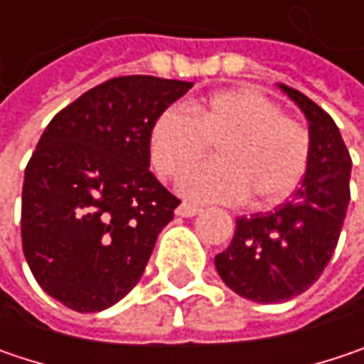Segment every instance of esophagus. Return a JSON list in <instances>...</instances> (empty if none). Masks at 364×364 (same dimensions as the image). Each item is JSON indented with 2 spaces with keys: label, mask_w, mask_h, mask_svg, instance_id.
I'll return each mask as SVG.
<instances>
[{
  "label": "esophagus",
  "mask_w": 364,
  "mask_h": 364,
  "mask_svg": "<svg viewBox=\"0 0 364 364\" xmlns=\"http://www.w3.org/2000/svg\"><path fill=\"white\" fill-rule=\"evenodd\" d=\"M198 211H200V207H196V205H191V203H180V205H178V209H176V215H180V218H195Z\"/></svg>",
  "instance_id": "34e87169"
}]
</instances>
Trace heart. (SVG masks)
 I'll use <instances>...</instances> for the list:
<instances>
[{
	"mask_svg": "<svg viewBox=\"0 0 364 364\" xmlns=\"http://www.w3.org/2000/svg\"><path fill=\"white\" fill-rule=\"evenodd\" d=\"M216 144L220 162L191 172L180 193L196 203H240L273 207L294 195L309 159L306 128L252 87L215 91L195 101L188 116L164 109L149 130V161L166 178L178 180Z\"/></svg>",
	"mask_w": 364,
	"mask_h": 364,
	"instance_id": "1",
	"label": "heart"
}]
</instances>
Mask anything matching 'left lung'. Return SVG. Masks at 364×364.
<instances>
[{
	"label": "left lung",
	"instance_id": "left-lung-1",
	"mask_svg": "<svg viewBox=\"0 0 364 364\" xmlns=\"http://www.w3.org/2000/svg\"><path fill=\"white\" fill-rule=\"evenodd\" d=\"M309 119L311 159L299 191L269 213L236 220L215 257L223 284L255 302H284L309 290L329 263L350 200L352 159L331 116L306 95L279 85Z\"/></svg>",
	"mask_w": 364,
	"mask_h": 364
}]
</instances>
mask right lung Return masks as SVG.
Listing matches in <instances>:
<instances>
[{"instance_id":"obj_1","label":"right lung","mask_w":364,"mask_h":364,"mask_svg":"<svg viewBox=\"0 0 364 364\" xmlns=\"http://www.w3.org/2000/svg\"><path fill=\"white\" fill-rule=\"evenodd\" d=\"M193 82L105 80L45 128L24 171L22 248L39 286L97 313L143 277L180 200L149 171V130Z\"/></svg>"}]
</instances>
